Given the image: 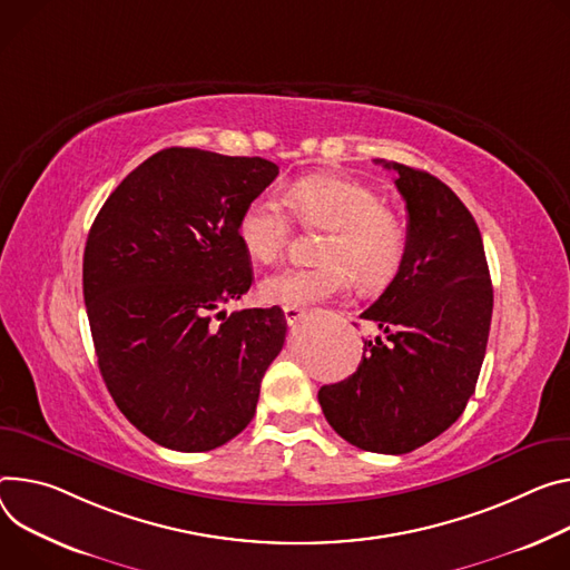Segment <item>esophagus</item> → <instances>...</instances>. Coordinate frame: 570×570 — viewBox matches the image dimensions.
Wrapping results in <instances>:
<instances>
[{"mask_svg": "<svg viewBox=\"0 0 570 570\" xmlns=\"http://www.w3.org/2000/svg\"><path fill=\"white\" fill-rule=\"evenodd\" d=\"M304 316V308L299 306H284V318L288 325H295Z\"/></svg>", "mask_w": 570, "mask_h": 570, "instance_id": "34e87169", "label": "esophagus"}]
</instances>
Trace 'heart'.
Here are the masks:
<instances>
[{"instance_id":"heart-1","label":"heart","mask_w":570,"mask_h":570,"mask_svg":"<svg viewBox=\"0 0 570 570\" xmlns=\"http://www.w3.org/2000/svg\"><path fill=\"white\" fill-rule=\"evenodd\" d=\"M286 204L306 229H327L318 247L323 264L284 268L258 284L268 304L306 306L352 288L354 279L366 291L384 288L400 273L406 256V229L382 206V197L358 181L314 175L295 181ZM286 204L256 195L238 218V240L258 264H273L291 240Z\"/></svg>"}]
</instances>
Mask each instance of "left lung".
Masks as SVG:
<instances>
[{"label": "left lung", "instance_id": "left-lung-1", "mask_svg": "<svg viewBox=\"0 0 570 570\" xmlns=\"http://www.w3.org/2000/svg\"><path fill=\"white\" fill-rule=\"evenodd\" d=\"M406 256L361 318L384 338L364 341L358 368L323 386L327 423L347 443L404 454L443 434L475 393L487 352L493 288L482 234L463 202L434 175L402 164Z\"/></svg>", "mask_w": 570, "mask_h": 570}]
</instances>
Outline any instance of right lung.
I'll return each instance as SVG.
<instances>
[{
    "mask_svg": "<svg viewBox=\"0 0 570 570\" xmlns=\"http://www.w3.org/2000/svg\"><path fill=\"white\" fill-rule=\"evenodd\" d=\"M279 175L262 157L168 147L101 206L83 249V302L99 373L127 421L179 452L225 445L254 419L282 352L279 306L225 304L252 286L236 227Z\"/></svg>",
    "mask_w": 570,
    "mask_h": 570,
    "instance_id": "1",
    "label": "right lung"
}]
</instances>
